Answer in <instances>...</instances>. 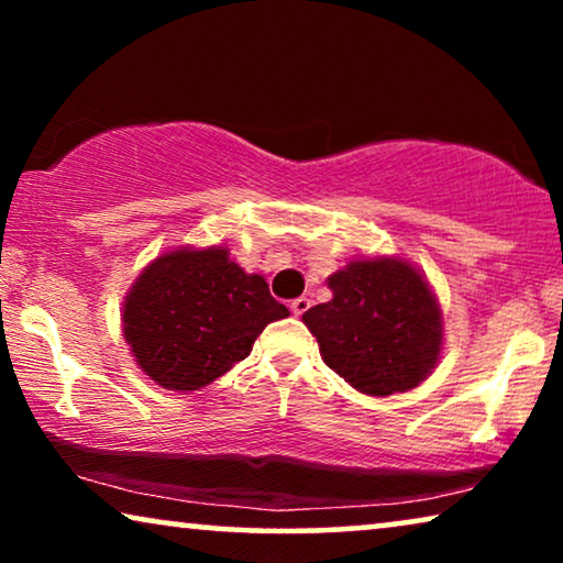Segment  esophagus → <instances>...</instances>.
Returning <instances> with one entry per match:
<instances>
[{"instance_id":"34e87169","label":"esophagus","mask_w":563,"mask_h":563,"mask_svg":"<svg viewBox=\"0 0 563 563\" xmlns=\"http://www.w3.org/2000/svg\"><path fill=\"white\" fill-rule=\"evenodd\" d=\"M291 312H295L297 314V318H299V314H305L307 310H310V299H307V297H297V299H291Z\"/></svg>"}]
</instances>
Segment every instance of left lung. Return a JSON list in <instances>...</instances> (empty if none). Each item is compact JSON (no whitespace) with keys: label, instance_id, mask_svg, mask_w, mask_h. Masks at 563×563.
Instances as JSON below:
<instances>
[{"label":"left lung","instance_id":"obj_1","mask_svg":"<svg viewBox=\"0 0 563 563\" xmlns=\"http://www.w3.org/2000/svg\"><path fill=\"white\" fill-rule=\"evenodd\" d=\"M328 287L333 299L302 314L322 361L372 397L418 387L443 343L441 307L418 268L402 258H361Z\"/></svg>","mask_w":563,"mask_h":563}]
</instances>
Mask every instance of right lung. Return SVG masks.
I'll return each instance as SVG.
<instances>
[{
	"label": "right lung",
	"instance_id": "right-lung-1",
	"mask_svg": "<svg viewBox=\"0 0 563 563\" xmlns=\"http://www.w3.org/2000/svg\"><path fill=\"white\" fill-rule=\"evenodd\" d=\"M264 276L245 274L222 245L164 253L125 297L122 330L137 366L176 391H195L249 356L268 322L287 318Z\"/></svg>",
	"mask_w": 563,
	"mask_h": 563
}]
</instances>
